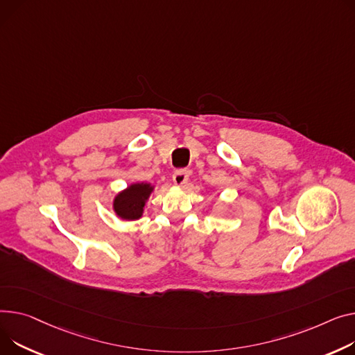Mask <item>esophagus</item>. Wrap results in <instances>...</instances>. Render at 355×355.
I'll return each mask as SVG.
<instances>
[{
	"label": "esophagus",
	"instance_id": "esophagus-1",
	"mask_svg": "<svg viewBox=\"0 0 355 355\" xmlns=\"http://www.w3.org/2000/svg\"><path fill=\"white\" fill-rule=\"evenodd\" d=\"M188 177H190V174H188L187 170H177L174 174H173V181L175 185H184L187 181H188Z\"/></svg>",
	"mask_w": 355,
	"mask_h": 355
}]
</instances>
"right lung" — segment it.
<instances>
[{
  "label": "right lung",
  "instance_id": "add662e5",
  "mask_svg": "<svg viewBox=\"0 0 355 355\" xmlns=\"http://www.w3.org/2000/svg\"><path fill=\"white\" fill-rule=\"evenodd\" d=\"M154 187L147 182H135L120 194H116L112 202L115 214L121 220H138L143 217L144 205L151 196Z\"/></svg>",
  "mask_w": 355,
  "mask_h": 355
}]
</instances>
